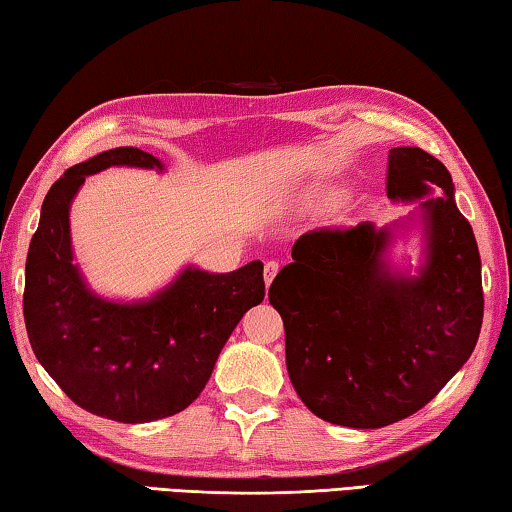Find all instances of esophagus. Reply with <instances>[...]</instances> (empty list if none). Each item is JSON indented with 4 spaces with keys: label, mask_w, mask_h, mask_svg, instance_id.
Instances as JSON below:
<instances>
[{
    "label": "esophagus",
    "mask_w": 512,
    "mask_h": 512,
    "mask_svg": "<svg viewBox=\"0 0 512 512\" xmlns=\"http://www.w3.org/2000/svg\"><path fill=\"white\" fill-rule=\"evenodd\" d=\"M277 271H280V264L273 262V259H271V262H266V266H264V282H266V287L273 282V277L277 275Z\"/></svg>",
    "instance_id": "esophagus-1"
}]
</instances>
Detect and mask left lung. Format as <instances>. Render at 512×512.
<instances>
[{"instance_id":"obj_1","label":"left lung","mask_w":512,"mask_h":512,"mask_svg":"<svg viewBox=\"0 0 512 512\" xmlns=\"http://www.w3.org/2000/svg\"><path fill=\"white\" fill-rule=\"evenodd\" d=\"M386 194L413 212L384 228L363 221L307 232L268 289L300 400L352 429L420 411L470 359L483 323L479 246L445 164L418 146L391 149ZM415 222L425 248L411 274L393 267L387 250Z\"/></svg>"}]
</instances>
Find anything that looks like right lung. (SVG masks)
<instances>
[{
	"mask_svg": "<svg viewBox=\"0 0 512 512\" xmlns=\"http://www.w3.org/2000/svg\"><path fill=\"white\" fill-rule=\"evenodd\" d=\"M108 167L164 171L151 153L119 146L51 185L27 255L24 323L42 368L69 400L140 424L169 418L201 395L232 329L264 300V264L255 259L232 273L185 266L151 298L99 296L74 264L69 207L85 178Z\"/></svg>",
	"mask_w": 512,
	"mask_h": 512,
	"instance_id": "obj_1",
	"label": "right lung"
}]
</instances>
